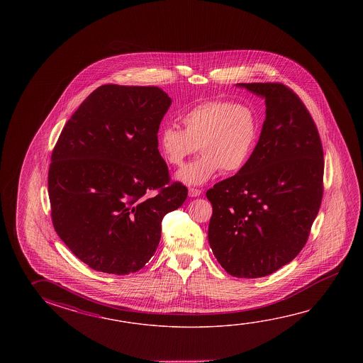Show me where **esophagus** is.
Returning a JSON list of instances; mask_svg holds the SVG:
<instances>
[{
    "instance_id": "1",
    "label": "esophagus",
    "mask_w": 363,
    "mask_h": 363,
    "mask_svg": "<svg viewBox=\"0 0 363 363\" xmlns=\"http://www.w3.org/2000/svg\"><path fill=\"white\" fill-rule=\"evenodd\" d=\"M202 191L199 190V189H194V187H191L189 189V196L190 197H197L201 195Z\"/></svg>"
}]
</instances>
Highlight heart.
Here are the masks:
<instances>
[{
	"mask_svg": "<svg viewBox=\"0 0 363 363\" xmlns=\"http://www.w3.org/2000/svg\"><path fill=\"white\" fill-rule=\"evenodd\" d=\"M181 123L184 130L176 125L162 129L158 149L168 164L179 167L199 148L201 155L177 173L186 184H206L220 169L238 172L256 147V115L245 105L228 100L200 102L181 115Z\"/></svg>",
	"mask_w": 363,
	"mask_h": 363,
	"instance_id": "b5f03b06",
	"label": "heart"
}]
</instances>
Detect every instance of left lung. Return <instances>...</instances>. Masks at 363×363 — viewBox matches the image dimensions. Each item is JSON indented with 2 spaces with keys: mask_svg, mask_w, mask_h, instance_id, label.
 <instances>
[{
  "mask_svg": "<svg viewBox=\"0 0 363 363\" xmlns=\"http://www.w3.org/2000/svg\"><path fill=\"white\" fill-rule=\"evenodd\" d=\"M264 99L266 120L245 166L206 191L208 243L239 279L274 274L303 250L320 208L324 160L314 120L281 84H237Z\"/></svg>",
  "mask_w": 363,
  "mask_h": 363,
  "instance_id": "left-lung-1",
  "label": "left lung"
}]
</instances>
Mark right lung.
<instances>
[{"instance_id":"obj_1","label":"right lung","mask_w":363,"mask_h":363,"mask_svg":"<svg viewBox=\"0 0 363 363\" xmlns=\"http://www.w3.org/2000/svg\"><path fill=\"white\" fill-rule=\"evenodd\" d=\"M171 104L155 86L104 84L60 133L48 173L54 229L95 271L143 268L161 240L163 216L187 197L186 186L169 184L158 150ZM153 189L157 196H145Z\"/></svg>"}]
</instances>
